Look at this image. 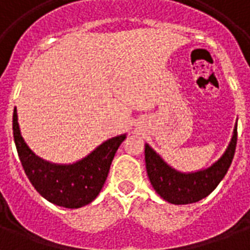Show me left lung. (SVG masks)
<instances>
[{"instance_id":"left-lung-1","label":"left lung","mask_w":250,"mask_h":250,"mask_svg":"<svg viewBox=\"0 0 250 250\" xmlns=\"http://www.w3.org/2000/svg\"><path fill=\"white\" fill-rule=\"evenodd\" d=\"M237 141V123L227 148L209 167L182 172L171 167L149 144H145V165L153 188L165 201L174 205L197 202L209 196L227 174Z\"/></svg>"}]
</instances>
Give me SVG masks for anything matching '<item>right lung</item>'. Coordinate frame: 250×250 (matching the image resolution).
Wrapping results in <instances>:
<instances>
[{
	"mask_svg": "<svg viewBox=\"0 0 250 250\" xmlns=\"http://www.w3.org/2000/svg\"><path fill=\"white\" fill-rule=\"evenodd\" d=\"M13 133L21 166L35 189L49 202L68 209L88 205L97 197L114 156L127 137V133L111 137L74 164H53L29 149L21 133L17 107L13 115Z\"/></svg>",
	"mask_w": 250,
	"mask_h": 250,
	"instance_id": "obj_1",
	"label": "right lung"
}]
</instances>
